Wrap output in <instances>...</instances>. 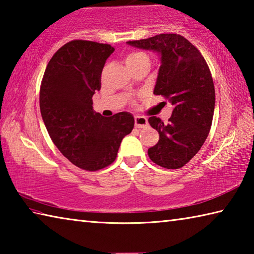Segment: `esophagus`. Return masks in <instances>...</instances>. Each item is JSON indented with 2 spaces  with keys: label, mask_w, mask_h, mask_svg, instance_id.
I'll use <instances>...</instances> for the list:
<instances>
[{
  "label": "esophagus",
  "mask_w": 254,
  "mask_h": 254,
  "mask_svg": "<svg viewBox=\"0 0 254 254\" xmlns=\"http://www.w3.org/2000/svg\"><path fill=\"white\" fill-rule=\"evenodd\" d=\"M135 127H145L148 126V120L144 117H134Z\"/></svg>",
  "instance_id": "1"
}]
</instances>
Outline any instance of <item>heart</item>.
<instances>
[{"instance_id": "obj_1", "label": "heart", "mask_w": 254, "mask_h": 254, "mask_svg": "<svg viewBox=\"0 0 254 254\" xmlns=\"http://www.w3.org/2000/svg\"><path fill=\"white\" fill-rule=\"evenodd\" d=\"M141 60H149V57L144 53H141V51H132L127 56L126 63L127 66H131L133 64L141 62Z\"/></svg>"}]
</instances>
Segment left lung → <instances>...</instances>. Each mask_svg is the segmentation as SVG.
I'll return each mask as SVG.
<instances>
[{"mask_svg": "<svg viewBox=\"0 0 254 254\" xmlns=\"http://www.w3.org/2000/svg\"><path fill=\"white\" fill-rule=\"evenodd\" d=\"M127 44L161 54L154 95H161L175 106L168 123L150 117L159 133L149 158L166 169L182 168L199 151L212 127L215 88L203 55L186 38L177 33H160Z\"/></svg>", "mask_w": 254, "mask_h": 254, "instance_id": "1", "label": "left lung"}]
</instances>
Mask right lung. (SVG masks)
Masks as SVG:
<instances>
[{
	"mask_svg": "<svg viewBox=\"0 0 254 254\" xmlns=\"http://www.w3.org/2000/svg\"><path fill=\"white\" fill-rule=\"evenodd\" d=\"M111 45L71 40L56 51L40 86V112L56 147L80 169L97 171L113 163L134 119L127 112L103 118L93 109Z\"/></svg>",
	"mask_w": 254,
	"mask_h": 254,
	"instance_id": "add662e5",
	"label": "right lung"
}]
</instances>
